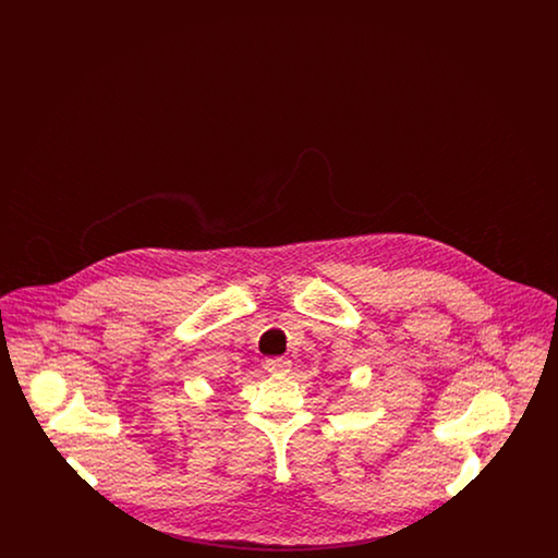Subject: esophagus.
Wrapping results in <instances>:
<instances>
[{"label": "esophagus", "mask_w": 558, "mask_h": 558, "mask_svg": "<svg viewBox=\"0 0 558 558\" xmlns=\"http://www.w3.org/2000/svg\"><path fill=\"white\" fill-rule=\"evenodd\" d=\"M291 366L292 362L289 357H271L266 362L267 372H274V374H284L291 371Z\"/></svg>", "instance_id": "34e87169"}]
</instances>
